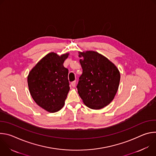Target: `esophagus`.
I'll return each mask as SVG.
<instances>
[{
  "label": "esophagus",
  "mask_w": 156,
  "mask_h": 156,
  "mask_svg": "<svg viewBox=\"0 0 156 156\" xmlns=\"http://www.w3.org/2000/svg\"><path fill=\"white\" fill-rule=\"evenodd\" d=\"M71 84H72V86L73 87H75V86H76V81H72V82L71 83Z\"/></svg>",
  "instance_id": "1"
}]
</instances>
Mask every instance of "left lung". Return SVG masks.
I'll list each match as a JSON object with an SVG mask.
<instances>
[{"instance_id": "obj_1", "label": "left lung", "mask_w": 156, "mask_h": 156, "mask_svg": "<svg viewBox=\"0 0 156 156\" xmlns=\"http://www.w3.org/2000/svg\"><path fill=\"white\" fill-rule=\"evenodd\" d=\"M83 73L78 93L89 108L98 110L113 101L118 91L120 73L114 63L93 51L78 52Z\"/></svg>"}]
</instances>
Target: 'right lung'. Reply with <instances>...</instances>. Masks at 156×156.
Returning a JSON list of instances; mask_svg holds the SVG:
<instances>
[{"label": "right lung", "instance_id": "1", "mask_svg": "<svg viewBox=\"0 0 156 156\" xmlns=\"http://www.w3.org/2000/svg\"><path fill=\"white\" fill-rule=\"evenodd\" d=\"M69 53L58 55L50 52L30 70L28 85L34 102L49 112H58L64 105L70 90L69 70L63 62Z\"/></svg>", "mask_w": 156, "mask_h": 156}]
</instances>
